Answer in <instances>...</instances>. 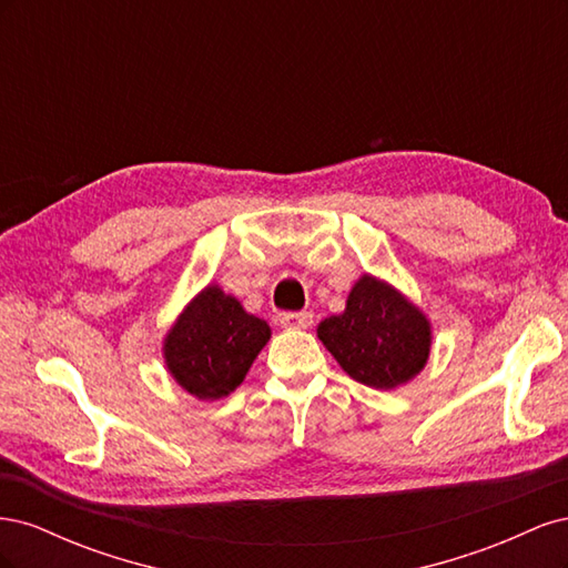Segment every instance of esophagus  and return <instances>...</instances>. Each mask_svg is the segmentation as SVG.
Here are the masks:
<instances>
[{"instance_id":"esophagus-1","label":"esophagus","mask_w":568,"mask_h":568,"mask_svg":"<svg viewBox=\"0 0 568 568\" xmlns=\"http://www.w3.org/2000/svg\"><path fill=\"white\" fill-rule=\"evenodd\" d=\"M280 324L284 329H311L313 315L311 313H284L280 317Z\"/></svg>"}]
</instances>
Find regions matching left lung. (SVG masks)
I'll return each mask as SVG.
<instances>
[{"mask_svg": "<svg viewBox=\"0 0 568 568\" xmlns=\"http://www.w3.org/2000/svg\"><path fill=\"white\" fill-rule=\"evenodd\" d=\"M317 338L351 379L390 390L426 367L432 353V322L388 282L363 274L346 311L320 322Z\"/></svg>", "mask_w": 568, "mask_h": 568, "instance_id": "8db88e82", "label": "left lung"}]
</instances>
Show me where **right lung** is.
Segmentation results:
<instances>
[{
	"instance_id": "right-lung-1",
	"label": "right lung",
	"mask_w": 568,
	"mask_h": 568,
	"mask_svg": "<svg viewBox=\"0 0 568 568\" xmlns=\"http://www.w3.org/2000/svg\"><path fill=\"white\" fill-rule=\"evenodd\" d=\"M272 329L239 298L209 284L186 303L163 338L170 376L199 400H220L246 379Z\"/></svg>"
}]
</instances>
